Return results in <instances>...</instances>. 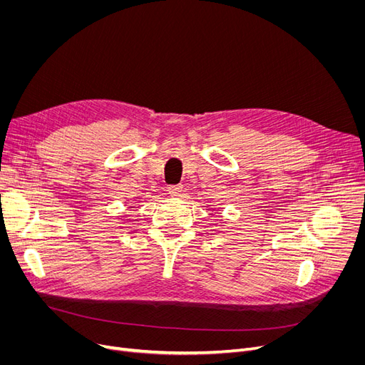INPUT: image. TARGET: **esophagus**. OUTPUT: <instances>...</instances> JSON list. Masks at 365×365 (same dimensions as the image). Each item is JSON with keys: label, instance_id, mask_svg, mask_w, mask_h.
Segmentation results:
<instances>
[{"label": "esophagus", "instance_id": "34e87169", "mask_svg": "<svg viewBox=\"0 0 365 365\" xmlns=\"http://www.w3.org/2000/svg\"><path fill=\"white\" fill-rule=\"evenodd\" d=\"M168 192L173 197H182L183 192V185H175V186H170L168 187Z\"/></svg>", "mask_w": 365, "mask_h": 365}]
</instances>
